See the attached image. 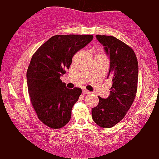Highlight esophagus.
Listing matches in <instances>:
<instances>
[{
    "label": "esophagus",
    "mask_w": 159,
    "mask_h": 159,
    "mask_svg": "<svg viewBox=\"0 0 159 159\" xmlns=\"http://www.w3.org/2000/svg\"><path fill=\"white\" fill-rule=\"evenodd\" d=\"M82 93H83V94H84V95H85V94H90V92L89 91V90H83Z\"/></svg>",
    "instance_id": "1"
}]
</instances>
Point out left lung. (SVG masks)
Wrapping results in <instances>:
<instances>
[{
	"label": "left lung",
	"mask_w": 159,
	"mask_h": 159,
	"mask_svg": "<svg viewBox=\"0 0 159 159\" xmlns=\"http://www.w3.org/2000/svg\"><path fill=\"white\" fill-rule=\"evenodd\" d=\"M110 58L107 78L112 80L107 98L98 96L99 103L92 109V117L103 128L112 127L120 122L132 106L137 90L139 66L133 49L115 37L96 35Z\"/></svg>",
	"instance_id": "obj_1"
}]
</instances>
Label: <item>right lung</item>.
<instances>
[{
  "label": "right lung",
  "instance_id": "1",
  "mask_svg": "<svg viewBox=\"0 0 159 159\" xmlns=\"http://www.w3.org/2000/svg\"><path fill=\"white\" fill-rule=\"evenodd\" d=\"M93 35H55L32 56L27 70L28 93L37 117L52 129L64 127L82 90L67 89L60 76L71 64L74 55L92 41Z\"/></svg>",
  "mask_w": 159,
  "mask_h": 159
}]
</instances>
